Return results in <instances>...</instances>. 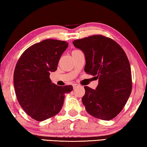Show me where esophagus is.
Wrapping results in <instances>:
<instances>
[{
	"label": "esophagus",
	"instance_id": "1",
	"mask_svg": "<svg viewBox=\"0 0 147 147\" xmlns=\"http://www.w3.org/2000/svg\"><path fill=\"white\" fill-rule=\"evenodd\" d=\"M78 87H79V84H73L74 89H76V88H78Z\"/></svg>",
	"mask_w": 147,
	"mask_h": 147
}]
</instances>
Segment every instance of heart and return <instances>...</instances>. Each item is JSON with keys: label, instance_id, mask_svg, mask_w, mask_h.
Masks as SVG:
<instances>
[{"label": "heart", "instance_id": "obj_1", "mask_svg": "<svg viewBox=\"0 0 147 147\" xmlns=\"http://www.w3.org/2000/svg\"><path fill=\"white\" fill-rule=\"evenodd\" d=\"M76 50H74V51H76Z\"/></svg>", "mask_w": 147, "mask_h": 147}]
</instances>
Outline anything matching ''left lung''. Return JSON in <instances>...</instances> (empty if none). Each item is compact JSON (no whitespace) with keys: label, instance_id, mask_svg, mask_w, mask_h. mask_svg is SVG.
Listing matches in <instances>:
<instances>
[{"label":"left lung","instance_id":"1","mask_svg":"<svg viewBox=\"0 0 147 147\" xmlns=\"http://www.w3.org/2000/svg\"><path fill=\"white\" fill-rule=\"evenodd\" d=\"M73 44L85 55L84 71L99 79L96 90L84 86L82 102L86 110L98 119H112L121 112L132 92L127 55L115 40L102 35L77 39Z\"/></svg>","mask_w":147,"mask_h":147}]
</instances>
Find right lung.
<instances>
[{"mask_svg": "<svg viewBox=\"0 0 147 147\" xmlns=\"http://www.w3.org/2000/svg\"><path fill=\"white\" fill-rule=\"evenodd\" d=\"M68 46L66 41L44 40L27 48L15 66L13 82L18 101L38 121L57 114L64 103V94L73 90L71 85L59 86L50 79Z\"/></svg>", "mask_w": 147, "mask_h": 147, "instance_id": "right-lung-1", "label": "right lung"}]
</instances>
